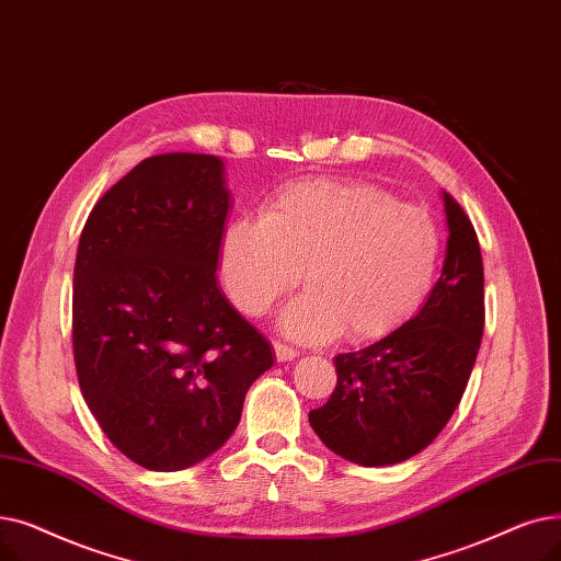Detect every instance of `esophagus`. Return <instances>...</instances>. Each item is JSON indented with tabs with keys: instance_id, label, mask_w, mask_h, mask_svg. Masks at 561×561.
Returning <instances> with one entry per match:
<instances>
[{
	"instance_id": "obj_1",
	"label": "esophagus",
	"mask_w": 561,
	"mask_h": 561,
	"mask_svg": "<svg viewBox=\"0 0 561 561\" xmlns=\"http://www.w3.org/2000/svg\"><path fill=\"white\" fill-rule=\"evenodd\" d=\"M274 354H276V360H278V363H287V360L299 356V352L295 350V346H287V344H283V342H274Z\"/></svg>"
}]
</instances>
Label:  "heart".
Masks as SVG:
<instances>
[{
	"label": "heart",
	"instance_id": "b5f03b06",
	"mask_svg": "<svg viewBox=\"0 0 561 561\" xmlns=\"http://www.w3.org/2000/svg\"><path fill=\"white\" fill-rule=\"evenodd\" d=\"M440 255L430 209L337 180L289 184L260 219L230 221L219 244L228 297L249 314L270 312L304 276L308 289L280 314V329L304 342L392 333L430 299Z\"/></svg>",
	"mask_w": 561,
	"mask_h": 561
}]
</instances>
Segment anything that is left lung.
<instances>
[{
  "mask_svg": "<svg viewBox=\"0 0 561 561\" xmlns=\"http://www.w3.org/2000/svg\"><path fill=\"white\" fill-rule=\"evenodd\" d=\"M443 274L415 317L358 352L337 354L314 434L358 466L402 463L430 445L459 407L484 333V264L470 219L443 192Z\"/></svg>",
  "mask_w": 561,
  "mask_h": 561,
  "instance_id": "obj_1",
  "label": "left lung"
}]
</instances>
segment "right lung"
<instances>
[{"label":"right lung","instance_id":"obj_1","mask_svg":"<svg viewBox=\"0 0 561 561\" xmlns=\"http://www.w3.org/2000/svg\"><path fill=\"white\" fill-rule=\"evenodd\" d=\"M224 162L144 159L79 237L72 352L87 404L127 459L175 472L232 436L272 346L217 285L230 209Z\"/></svg>","mask_w":561,"mask_h":561}]
</instances>
